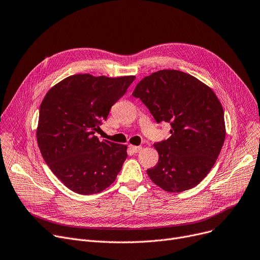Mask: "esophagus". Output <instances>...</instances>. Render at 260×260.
I'll return each mask as SVG.
<instances>
[{"mask_svg": "<svg viewBox=\"0 0 260 260\" xmlns=\"http://www.w3.org/2000/svg\"><path fill=\"white\" fill-rule=\"evenodd\" d=\"M129 148L133 151V153H139L141 149H142V146H136V145H129Z\"/></svg>", "mask_w": 260, "mask_h": 260, "instance_id": "1", "label": "esophagus"}]
</instances>
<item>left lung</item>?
Masks as SVG:
<instances>
[{
    "label": "left lung",
    "instance_id": "1",
    "mask_svg": "<svg viewBox=\"0 0 260 260\" xmlns=\"http://www.w3.org/2000/svg\"><path fill=\"white\" fill-rule=\"evenodd\" d=\"M133 95L145 104L157 123L169 122L171 137L155 143L157 166L151 180L170 193L193 188L206 177L225 138L223 108L215 92L197 78L163 70L143 78Z\"/></svg>",
    "mask_w": 260,
    "mask_h": 260
}]
</instances>
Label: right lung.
Returning <instances> with one entry per match:
<instances>
[{"label": "right lung", "mask_w": 260, "mask_h": 260, "mask_svg": "<svg viewBox=\"0 0 260 260\" xmlns=\"http://www.w3.org/2000/svg\"><path fill=\"white\" fill-rule=\"evenodd\" d=\"M135 78L74 75L45 94L40 106L38 145L51 172L73 192L97 194L116 180L127 147L100 141L94 133Z\"/></svg>", "instance_id": "add662e5"}]
</instances>
